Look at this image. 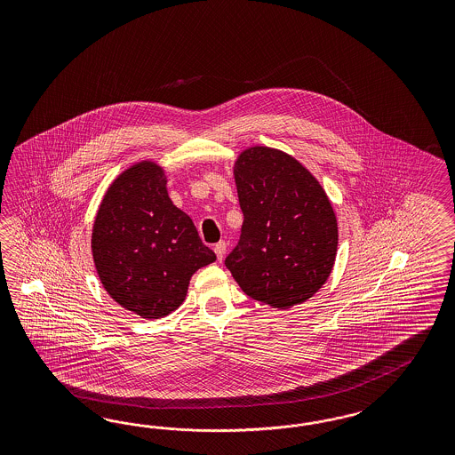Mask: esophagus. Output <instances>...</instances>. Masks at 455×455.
Listing matches in <instances>:
<instances>
[{
  "label": "esophagus",
  "mask_w": 455,
  "mask_h": 455,
  "mask_svg": "<svg viewBox=\"0 0 455 455\" xmlns=\"http://www.w3.org/2000/svg\"><path fill=\"white\" fill-rule=\"evenodd\" d=\"M213 250H215V253H217L219 262H221L223 257H225V251H227V243H225V242H219Z\"/></svg>",
  "instance_id": "obj_1"
}]
</instances>
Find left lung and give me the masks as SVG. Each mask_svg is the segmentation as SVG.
Masks as SVG:
<instances>
[{"label": "left lung", "instance_id": "1", "mask_svg": "<svg viewBox=\"0 0 455 455\" xmlns=\"http://www.w3.org/2000/svg\"><path fill=\"white\" fill-rule=\"evenodd\" d=\"M242 236L225 265L253 300L287 310L331 276L339 225L323 187L289 153L248 147L234 164Z\"/></svg>", "mask_w": 455, "mask_h": 455}]
</instances>
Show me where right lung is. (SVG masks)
<instances>
[{
  "mask_svg": "<svg viewBox=\"0 0 455 455\" xmlns=\"http://www.w3.org/2000/svg\"><path fill=\"white\" fill-rule=\"evenodd\" d=\"M165 170L141 160L103 195L92 230L98 278L140 318L166 317L185 300L193 274L217 260L192 219L168 196Z\"/></svg>",
  "mask_w": 455,
  "mask_h": 455,
  "instance_id": "right-lung-1",
  "label": "right lung"
}]
</instances>
